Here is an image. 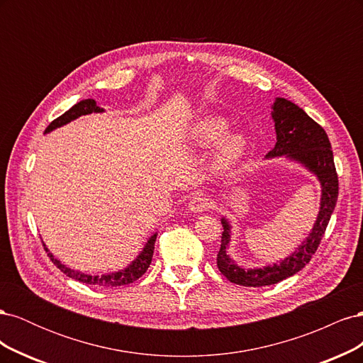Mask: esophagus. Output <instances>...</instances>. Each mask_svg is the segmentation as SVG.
Listing matches in <instances>:
<instances>
[{
    "mask_svg": "<svg viewBox=\"0 0 363 363\" xmlns=\"http://www.w3.org/2000/svg\"><path fill=\"white\" fill-rule=\"evenodd\" d=\"M211 204H212V201L207 195L196 194V195L192 196L191 201H189V211L194 212V213H203V212L208 211Z\"/></svg>",
    "mask_w": 363,
    "mask_h": 363,
    "instance_id": "1",
    "label": "esophagus"
}]
</instances>
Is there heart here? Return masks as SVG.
I'll return each instance as SVG.
<instances>
[{
    "label": "heart",
    "mask_w": 363,
    "mask_h": 363,
    "mask_svg": "<svg viewBox=\"0 0 363 363\" xmlns=\"http://www.w3.org/2000/svg\"><path fill=\"white\" fill-rule=\"evenodd\" d=\"M227 121L219 116H206L195 124L192 130V138L196 145L211 147L219 140L227 131ZM247 148V140L242 135L232 133L219 142L215 155V167L221 171L232 168L233 164L244 156Z\"/></svg>",
    "instance_id": "b5f03b06"
}]
</instances>
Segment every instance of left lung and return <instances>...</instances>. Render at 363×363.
<instances>
[{"label": "left lung", "instance_id": "left-lung-1", "mask_svg": "<svg viewBox=\"0 0 363 363\" xmlns=\"http://www.w3.org/2000/svg\"><path fill=\"white\" fill-rule=\"evenodd\" d=\"M271 115L274 119V127H276L277 142L267 157L284 156L301 163L303 167L315 174L321 183V204L312 232L291 256L279 263H274V265L255 269L239 267L227 255L232 227L225 218L221 219L224 232L221 236V248L218 251L216 265L227 280L240 284V286H269V284H276L303 269L320 247L337 201V174L330 140H328L324 128L315 123L301 107L286 100V98H276Z\"/></svg>", "mask_w": 363, "mask_h": 363}]
</instances>
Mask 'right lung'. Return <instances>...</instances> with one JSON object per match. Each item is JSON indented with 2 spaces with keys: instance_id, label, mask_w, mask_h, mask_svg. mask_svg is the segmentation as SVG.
Returning a JSON list of instances; mask_svg holds the SVG:
<instances>
[{
  "instance_id": "obj_1",
  "label": "right lung",
  "mask_w": 363,
  "mask_h": 363,
  "mask_svg": "<svg viewBox=\"0 0 363 363\" xmlns=\"http://www.w3.org/2000/svg\"><path fill=\"white\" fill-rule=\"evenodd\" d=\"M101 112H104V108L98 106L95 103V100H83L80 103H77L75 106H72L69 111L65 112L62 116L54 119L52 123L47 127L45 133H50V131L71 123V121L77 119L82 115L101 113ZM156 238H157V233H155L148 239V242L145 244L144 250L139 252V256L133 262H131L127 268L116 271V272L104 274V276H91V274H84L82 271H74V269L68 268L67 265H63V263H60V260L54 257L50 252V250L45 247V244H43V248H45V251L48 252V256L54 265H56L63 274H67L69 279H74L77 281H82L86 284H92V286H98V288H118V286H124V284H130V283L136 281L139 277H142L147 272L150 263H151V259H152V252H155Z\"/></svg>"
}]
</instances>
